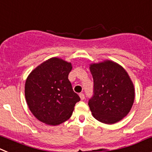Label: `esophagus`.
<instances>
[{
  "label": "esophagus",
  "instance_id": "1",
  "mask_svg": "<svg viewBox=\"0 0 152 152\" xmlns=\"http://www.w3.org/2000/svg\"><path fill=\"white\" fill-rule=\"evenodd\" d=\"M80 99H81V100H83L84 99H85V96H84L83 93H80Z\"/></svg>",
  "mask_w": 152,
  "mask_h": 152
}]
</instances>
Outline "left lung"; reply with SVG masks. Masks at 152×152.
Returning a JSON list of instances; mask_svg holds the SVG:
<instances>
[{
	"label": "left lung",
	"instance_id": "8db88e82",
	"mask_svg": "<svg viewBox=\"0 0 152 152\" xmlns=\"http://www.w3.org/2000/svg\"><path fill=\"white\" fill-rule=\"evenodd\" d=\"M93 96L89 106L96 119L114 124L129 114L134 99V85L125 69L118 63L105 60L91 64Z\"/></svg>",
	"mask_w": 152,
	"mask_h": 152
}]
</instances>
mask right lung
I'll return each mask as SVG.
<instances>
[{
  "mask_svg": "<svg viewBox=\"0 0 152 152\" xmlns=\"http://www.w3.org/2000/svg\"><path fill=\"white\" fill-rule=\"evenodd\" d=\"M72 64L53 57L34 69L25 83V98L30 112L40 122L58 125L70 118L80 100L68 79Z\"/></svg>",
  "mask_w": 152,
  "mask_h": 152,
  "instance_id": "1",
  "label": "right lung"
}]
</instances>
